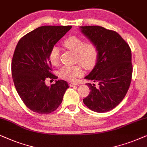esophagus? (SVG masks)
Returning a JSON list of instances; mask_svg holds the SVG:
<instances>
[{
	"label": "esophagus",
	"instance_id": "1",
	"mask_svg": "<svg viewBox=\"0 0 147 147\" xmlns=\"http://www.w3.org/2000/svg\"><path fill=\"white\" fill-rule=\"evenodd\" d=\"M68 85H69L70 87H73V86L78 85H79V83H72V82H69V83H68Z\"/></svg>",
	"mask_w": 147,
	"mask_h": 147
}]
</instances>
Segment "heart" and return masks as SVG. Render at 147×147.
<instances>
[{
  "mask_svg": "<svg viewBox=\"0 0 147 147\" xmlns=\"http://www.w3.org/2000/svg\"><path fill=\"white\" fill-rule=\"evenodd\" d=\"M66 48L75 52V61L79 64L73 66H64L58 70V75L62 79L73 81L83 73V66L90 70L95 67L99 58V49L93 42L85 44L83 39L77 36H70L63 42ZM51 64L57 66L60 61V50L57 46L52 47L49 53ZM81 63L82 64H80Z\"/></svg>",
  "mask_w": 147,
  "mask_h": 147,
  "instance_id": "1",
  "label": "heart"
}]
</instances>
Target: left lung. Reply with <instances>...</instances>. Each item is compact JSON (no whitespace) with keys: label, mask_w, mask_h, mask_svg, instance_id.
Listing matches in <instances>:
<instances>
[{"label":"left lung","mask_w":147,"mask_h":147,"mask_svg":"<svg viewBox=\"0 0 147 147\" xmlns=\"http://www.w3.org/2000/svg\"><path fill=\"white\" fill-rule=\"evenodd\" d=\"M82 33L97 45V62L86 79L89 95L83 99L88 108L107 112L116 107L126 95L132 75V54L129 45L116 31L101 26H81Z\"/></svg>","instance_id":"1"}]
</instances>
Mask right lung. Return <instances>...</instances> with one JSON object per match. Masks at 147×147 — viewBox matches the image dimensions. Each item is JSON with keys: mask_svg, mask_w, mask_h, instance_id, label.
I'll return each mask as SVG.
<instances>
[{"mask_svg": "<svg viewBox=\"0 0 147 147\" xmlns=\"http://www.w3.org/2000/svg\"><path fill=\"white\" fill-rule=\"evenodd\" d=\"M72 26L38 27L19 40L11 62L15 87L25 105L34 112L48 114L61 104L68 83L56 81L47 86V79H58L52 73L49 53Z\"/></svg>", "mask_w": 147, "mask_h": 147, "instance_id": "right-lung-1", "label": "right lung"}]
</instances>
